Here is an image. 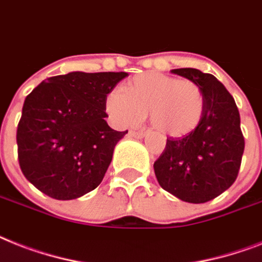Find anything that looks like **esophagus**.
Segmentation results:
<instances>
[{
	"label": "esophagus",
	"mask_w": 262,
	"mask_h": 262,
	"mask_svg": "<svg viewBox=\"0 0 262 262\" xmlns=\"http://www.w3.org/2000/svg\"><path fill=\"white\" fill-rule=\"evenodd\" d=\"M129 136L132 137H136V138H142L145 136V132L144 130H130L129 132Z\"/></svg>",
	"instance_id": "34e87169"
}]
</instances>
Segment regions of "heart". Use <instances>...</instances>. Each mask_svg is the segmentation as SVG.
Returning <instances> with one entry per match:
<instances>
[{
  "label": "heart",
  "instance_id": "1",
  "mask_svg": "<svg viewBox=\"0 0 262 262\" xmlns=\"http://www.w3.org/2000/svg\"><path fill=\"white\" fill-rule=\"evenodd\" d=\"M205 95L192 80H179L159 72L136 75L124 89L110 91L105 109L114 125L126 127L145 120L171 137L191 135L205 114Z\"/></svg>",
  "mask_w": 262,
  "mask_h": 262
}]
</instances>
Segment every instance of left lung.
Returning <instances> with one entry per match:
<instances>
[{"label":"left lung","mask_w":262,"mask_h":262,"mask_svg":"<svg viewBox=\"0 0 262 262\" xmlns=\"http://www.w3.org/2000/svg\"><path fill=\"white\" fill-rule=\"evenodd\" d=\"M172 74L192 80L205 95V114L191 135L167 138L155 161L157 182L173 196L188 203H206L235 182L245 140L234 98L211 74L196 69H176Z\"/></svg>","instance_id":"8db88e82"}]
</instances>
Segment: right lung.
<instances>
[{
  "instance_id": "add662e5",
  "label": "right lung",
  "mask_w": 262,
  "mask_h": 262,
  "mask_svg": "<svg viewBox=\"0 0 262 262\" xmlns=\"http://www.w3.org/2000/svg\"><path fill=\"white\" fill-rule=\"evenodd\" d=\"M127 72H82L47 78L25 98L17 126L18 163L37 190L71 201L101 184L117 142L105 118L106 97Z\"/></svg>"
}]
</instances>
